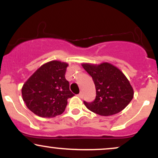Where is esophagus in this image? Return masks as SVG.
Here are the masks:
<instances>
[{
  "label": "esophagus",
  "mask_w": 158,
  "mask_h": 158,
  "mask_svg": "<svg viewBox=\"0 0 158 158\" xmlns=\"http://www.w3.org/2000/svg\"><path fill=\"white\" fill-rule=\"evenodd\" d=\"M78 96H79V97L82 98V93H81H81L79 94V95H78Z\"/></svg>",
  "instance_id": "obj_1"
}]
</instances>
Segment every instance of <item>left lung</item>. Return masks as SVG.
Listing matches in <instances>:
<instances>
[{"instance_id":"8db88e82","label":"left lung","mask_w":158,"mask_h":158,"mask_svg":"<svg viewBox=\"0 0 158 158\" xmlns=\"http://www.w3.org/2000/svg\"><path fill=\"white\" fill-rule=\"evenodd\" d=\"M93 79L96 87V99L85 106L94 113L110 116L122 111L134 97V90L124 73L108 62L99 64H81Z\"/></svg>"}]
</instances>
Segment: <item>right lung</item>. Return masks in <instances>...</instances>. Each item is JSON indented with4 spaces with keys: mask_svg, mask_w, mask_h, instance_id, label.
Listing matches in <instances>:
<instances>
[{
    "mask_svg": "<svg viewBox=\"0 0 158 158\" xmlns=\"http://www.w3.org/2000/svg\"><path fill=\"white\" fill-rule=\"evenodd\" d=\"M68 64L51 61L41 65L21 89L23 102L41 117H54L64 111L68 98L73 97L65 73Z\"/></svg>",
    "mask_w": 158,
    "mask_h": 158,
    "instance_id": "add662e5",
    "label": "right lung"
}]
</instances>
